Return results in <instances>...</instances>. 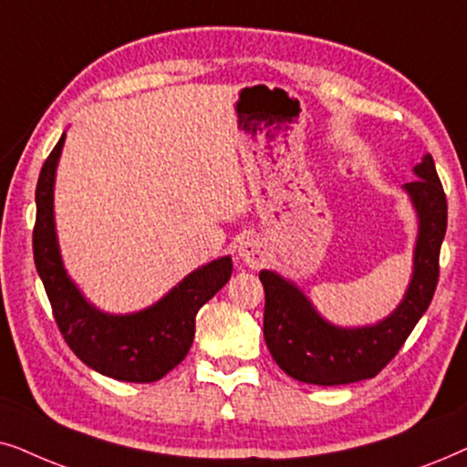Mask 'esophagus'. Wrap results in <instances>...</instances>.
<instances>
[{
  "label": "esophagus",
  "mask_w": 467,
  "mask_h": 467,
  "mask_svg": "<svg viewBox=\"0 0 467 467\" xmlns=\"http://www.w3.org/2000/svg\"><path fill=\"white\" fill-rule=\"evenodd\" d=\"M265 256L266 247L258 237H245L239 244V258L244 260L247 266H252V269H258V266L265 263Z\"/></svg>",
  "instance_id": "esophagus-1"
}]
</instances>
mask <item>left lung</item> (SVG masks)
<instances>
[{"label":"left lung","instance_id":"obj_1","mask_svg":"<svg viewBox=\"0 0 467 467\" xmlns=\"http://www.w3.org/2000/svg\"><path fill=\"white\" fill-rule=\"evenodd\" d=\"M414 175L419 179L403 185L419 215L412 279L395 312L378 325L335 327L316 312L312 301L295 284L273 271H260L266 348L295 380L337 387L378 376L427 312L438 285L449 207L431 155L427 153L414 166Z\"/></svg>","mask_w":467,"mask_h":467}]
</instances>
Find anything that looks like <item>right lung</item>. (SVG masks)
<instances>
[{
    "instance_id": "add662e5",
    "label": "right lung",
    "mask_w": 467,
    "mask_h": 467,
    "mask_svg": "<svg viewBox=\"0 0 467 467\" xmlns=\"http://www.w3.org/2000/svg\"><path fill=\"white\" fill-rule=\"evenodd\" d=\"M64 140L66 132L47 158L36 185L34 260L55 322L70 350L98 374L123 382H155L185 358L194 341L198 309L228 282L233 260L222 256L192 271L142 312H99L67 277L55 233L53 188Z\"/></svg>"
}]
</instances>
